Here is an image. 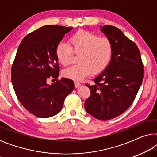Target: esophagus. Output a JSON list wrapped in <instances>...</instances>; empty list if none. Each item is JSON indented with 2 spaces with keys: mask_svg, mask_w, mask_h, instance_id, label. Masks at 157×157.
I'll return each instance as SVG.
<instances>
[{
  "mask_svg": "<svg viewBox=\"0 0 157 157\" xmlns=\"http://www.w3.org/2000/svg\"><path fill=\"white\" fill-rule=\"evenodd\" d=\"M74 85H75V87H76V88H78V87H80L81 86V83L78 82V81H75Z\"/></svg>",
  "mask_w": 157,
  "mask_h": 157,
  "instance_id": "1",
  "label": "esophagus"
}]
</instances>
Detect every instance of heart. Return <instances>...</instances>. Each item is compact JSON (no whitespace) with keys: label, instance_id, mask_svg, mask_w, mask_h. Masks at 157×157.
Returning a JSON list of instances; mask_svg holds the SVG:
<instances>
[{"label":"heart","instance_id":"obj_1","mask_svg":"<svg viewBox=\"0 0 157 157\" xmlns=\"http://www.w3.org/2000/svg\"><path fill=\"white\" fill-rule=\"evenodd\" d=\"M69 45L64 42L58 44L56 50L57 60L62 65L69 64L72 50L80 53L78 65L71 66L63 71L66 78L81 81L104 71L109 65L113 56V45L108 38L99 37L97 34L86 31H78L71 36Z\"/></svg>","mask_w":157,"mask_h":157}]
</instances>
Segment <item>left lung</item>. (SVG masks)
Masks as SVG:
<instances>
[{
	"mask_svg": "<svg viewBox=\"0 0 157 157\" xmlns=\"http://www.w3.org/2000/svg\"><path fill=\"white\" fill-rule=\"evenodd\" d=\"M101 31L113 45V56L109 65L86 84L91 95L85 101V109L99 120H109L127 110L134 101L144 77L140 52L134 42L113 25L101 26Z\"/></svg>",
	"mask_w": 157,
	"mask_h": 157,
	"instance_id": "left-lung-1",
	"label": "left lung"
}]
</instances>
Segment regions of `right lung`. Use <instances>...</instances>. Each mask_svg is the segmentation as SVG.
Segmentation results:
<instances>
[{"instance_id": "obj_1", "label": "right lung", "mask_w": 157, "mask_h": 157, "mask_svg": "<svg viewBox=\"0 0 157 157\" xmlns=\"http://www.w3.org/2000/svg\"><path fill=\"white\" fill-rule=\"evenodd\" d=\"M71 30L61 25H44L28 34L17 51L11 68L12 84L19 101L36 117L48 118L57 114L66 96L74 89L71 79H56L51 85L46 81L59 77L56 50Z\"/></svg>"}]
</instances>
